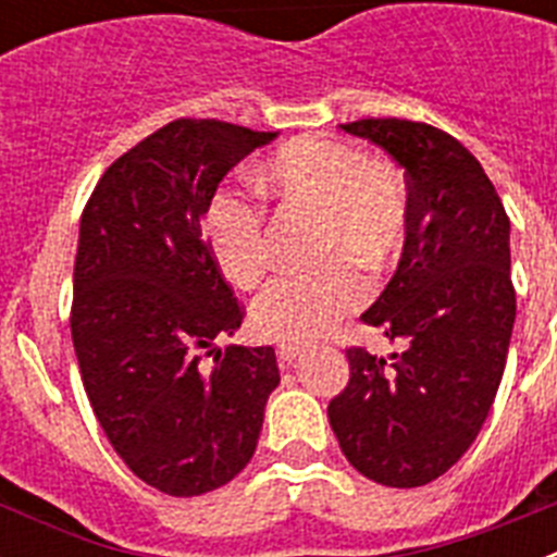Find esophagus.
Returning <instances> with one entry per match:
<instances>
[{"label": "esophagus", "instance_id": "obj_1", "mask_svg": "<svg viewBox=\"0 0 557 557\" xmlns=\"http://www.w3.org/2000/svg\"><path fill=\"white\" fill-rule=\"evenodd\" d=\"M301 351H304L301 343H282V346L275 348V354H278V362H282V366H293L295 359L301 357Z\"/></svg>", "mask_w": 557, "mask_h": 557}]
</instances>
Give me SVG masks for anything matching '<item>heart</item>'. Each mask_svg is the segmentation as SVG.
I'll return each mask as SVG.
<instances>
[{
  "mask_svg": "<svg viewBox=\"0 0 557 557\" xmlns=\"http://www.w3.org/2000/svg\"><path fill=\"white\" fill-rule=\"evenodd\" d=\"M259 189L318 218L314 245L323 268L284 275L253 304L250 323L264 339L304 343L329 332L359 307L366 284L359 270L382 273L410 236V195L396 172L323 136L287 141L256 170ZM203 243L220 273L236 287H256L270 268L262 206L243 191L220 189L203 214Z\"/></svg>",
  "mask_w": 557,
  "mask_h": 557,
  "instance_id": "b5f03b06",
  "label": "heart"
}]
</instances>
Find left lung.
Wrapping results in <instances>:
<instances>
[{"instance_id":"1","label":"left lung","mask_w":557,"mask_h":557,"mask_svg":"<svg viewBox=\"0 0 557 557\" xmlns=\"http://www.w3.org/2000/svg\"><path fill=\"white\" fill-rule=\"evenodd\" d=\"M339 127L405 170L412 214L396 273L362 314L401 351L348 348L351 379L329 401V424L359 474L418 488L466 455L499 391L516 321L510 220L449 133L410 120Z\"/></svg>"}]
</instances>
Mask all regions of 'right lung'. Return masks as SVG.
I'll return each instance as SVG.
<instances>
[{"label": "right lung", "instance_id": "obj_1", "mask_svg": "<svg viewBox=\"0 0 557 557\" xmlns=\"http://www.w3.org/2000/svg\"><path fill=\"white\" fill-rule=\"evenodd\" d=\"M273 139L175 120L113 161L83 209L72 298L83 387L113 451L161 494L234 480L282 379L270 346L218 348L243 307L200 231L220 181ZM203 356L215 366L200 367Z\"/></svg>", "mask_w": 557, "mask_h": 557}]
</instances>
